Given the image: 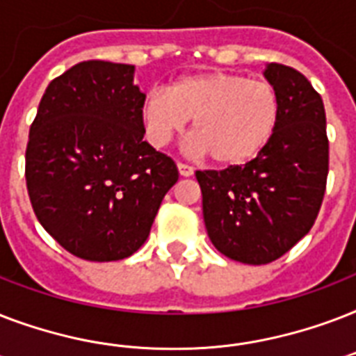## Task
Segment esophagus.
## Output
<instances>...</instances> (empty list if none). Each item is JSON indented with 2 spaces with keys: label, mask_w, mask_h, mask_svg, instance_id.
<instances>
[{
  "label": "esophagus",
  "mask_w": 356,
  "mask_h": 356,
  "mask_svg": "<svg viewBox=\"0 0 356 356\" xmlns=\"http://www.w3.org/2000/svg\"><path fill=\"white\" fill-rule=\"evenodd\" d=\"M177 168H179V173H181L183 177H190V175L194 173V168L188 166V164H184V162H179Z\"/></svg>",
  "instance_id": "obj_1"
}]
</instances>
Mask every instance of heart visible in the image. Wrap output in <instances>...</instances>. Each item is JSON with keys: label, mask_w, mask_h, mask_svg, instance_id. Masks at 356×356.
Returning <instances> with one entry per match:
<instances>
[{"label": "heart", "mask_w": 356, "mask_h": 356, "mask_svg": "<svg viewBox=\"0 0 356 356\" xmlns=\"http://www.w3.org/2000/svg\"><path fill=\"white\" fill-rule=\"evenodd\" d=\"M142 118L159 145L192 120L197 153H209L220 166H240L253 161L271 142L281 120V99L268 81L203 72L184 75L168 92H149L142 105Z\"/></svg>", "instance_id": "b5f03b06"}]
</instances>
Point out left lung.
Returning <instances> with one entry per match:
<instances>
[{
	"mask_svg": "<svg viewBox=\"0 0 356 356\" xmlns=\"http://www.w3.org/2000/svg\"><path fill=\"white\" fill-rule=\"evenodd\" d=\"M264 75L281 99L270 144L243 166L195 172L214 248L254 266L277 260L309 233L329 173L321 96L301 72L284 64H268Z\"/></svg>",
	"mask_w": 356,
	"mask_h": 356,
	"instance_id": "left-lung-1",
	"label": "left lung"
}]
</instances>
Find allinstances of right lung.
<instances>
[{
    "instance_id": "1",
    "label": "right lung",
    "mask_w": 356,
    "mask_h": 356,
    "mask_svg": "<svg viewBox=\"0 0 356 356\" xmlns=\"http://www.w3.org/2000/svg\"><path fill=\"white\" fill-rule=\"evenodd\" d=\"M131 64L85 60L49 83L31 123L25 181L38 222L92 262L127 259L149 236L179 172L144 142L145 94Z\"/></svg>"
}]
</instances>
